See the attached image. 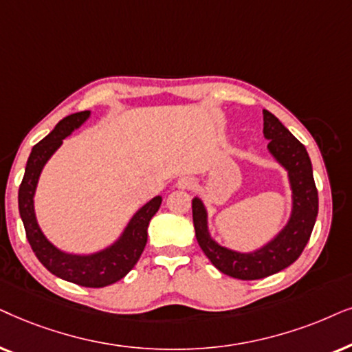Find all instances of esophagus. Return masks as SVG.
Listing matches in <instances>:
<instances>
[{
	"mask_svg": "<svg viewBox=\"0 0 352 352\" xmlns=\"http://www.w3.org/2000/svg\"><path fill=\"white\" fill-rule=\"evenodd\" d=\"M177 186H179V188H182V190H190V188H193L195 186V180L191 179V177H180L179 180H177Z\"/></svg>",
	"mask_w": 352,
	"mask_h": 352,
	"instance_id": "obj_1",
	"label": "esophagus"
}]
</instances>
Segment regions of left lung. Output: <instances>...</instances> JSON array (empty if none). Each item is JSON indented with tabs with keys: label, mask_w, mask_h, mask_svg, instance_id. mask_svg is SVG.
<instances>
[{
	"label": "left lung",
	"mask_w": 352,
	"mask_h": 352,
	"mask_svg": "<svg viewBox=\"0 0 352 352\" xmlns=\"http://www.w3.org/2000/svg\"><path fill=\"white\" fill-rule=\"evenodd\" d=\"M262 114L264 137L269 140L267 148L275 161L287 168L293 193L292 215L282 232L256 251L228 250L210 236L208 210L203 201L199 198L191 201L196 240L201 250L222 274L240 280L265 278L292 265L306 248L318 212V195L306 148L272 112L264 109Z\"/></svg>",
	"instance_id": "1"
}]
</instances>
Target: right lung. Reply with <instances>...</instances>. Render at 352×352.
<instances>
[{
    "label": "right lung",
    "mask_w": 352,
    "mask_h": 352,
    "mask_svg": "<svg viewBox=\"0 0 352 352\" xmlns=\"http://www.w3.org/2000/svg\"><path fill=\"white\" fill-rule=\"evenodd\" d=\"M88 117H90V111L75 112L64 117L53 132L32 148L22 184L19 186V214H21L32 250L51 274L80 287L102 288L124 278L138 262L148 241L149 220L159 210L162 198L156 196L143 208H140L130 219L119 240L102 251L87 256L69 254L50 243L40 230L34 208V196L40 173L48 159L63 144V140L69 137L75 129L80 127Z\"/></svg>",
    "instance_id": "right-lung-1"
}]
</instances>
